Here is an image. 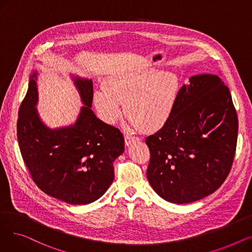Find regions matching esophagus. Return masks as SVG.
Listing matches in <instances>:
<instances>
[{"label": "esophagus", "instance_id": "obj_1", "mask_svg": "<svg viewBox=\"0 0 252 252\" xmlns=\"http://www.w3.org/2000/svg\"><path fill=\"white\" fill-rule=\"evenodd\" d=\"M135 141H139V138H138V137H135V136H133V135H130V134H128V133H126V134L125 135V143H126V146H128V145H130L131 143L135 142Z\"/></svg>", "mask_w": 252, "mask_h": 252}]
</instances>
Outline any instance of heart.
Wrapping results in <instances>:
<instances>
[{
  "label": "heart",
  "instance_id": "obj_1",
  "mask_svg": "<svg viewBox=\"0 0 252 252\" xmlns=\"http://www.w3.org/2000/svg\"><path fill=\"white\" fill-rule=\"evenodd\" d=\"M180 79L171 71L148 69L114 74L97 90L94 102L100 116L113 124L123 114V103L134 126L152 130L173 114L180 94Z\"/></svg>",
  "mask_w": 252,
  "mask_h": 252
}]
</instances>
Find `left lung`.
<instances>
[{
  "instance_id": "left-lung-1",
  "label": "left lung",
  "mask_w": 252,
  "mask_h": 252,
  "mask_svg": "<svg viewBox=\"0 0 252 252\" xmlns=\"http://www.w3.org/2000/svg\"><path fill=\"white\" fill-rule=\"evenodd\" d=\"M168 121L146 138L147 179L164 200L194 202L218 190L234 160L238 117L229 88L216 74L189 78Z\"/></svg>"
}]
</instances>
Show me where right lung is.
<instances>
[{
  "mask_svg": "<svg viewBox=\"0 0 252 252\" xmlns=\"http://www.w3.org/2000/svg\"><path fill=\"white\" fill-rule=\"evenodd\" d=\"M36 72L17 119V139L22 159L36 186L69 204H89L107 191L114 179L113 161L124 152L125 140L117 127L100 121L91 109L93 83L75 78L85 104L73 126L51 129L39 119Z\"/></svg>",
  "mask_w": 252,
  "mask_h": 252,
  "instance_id": "right-lung-1",
  "label": "right lung"
}]
</instances>
